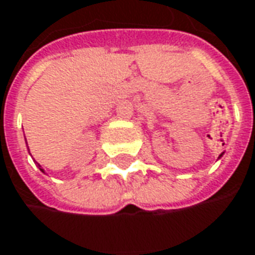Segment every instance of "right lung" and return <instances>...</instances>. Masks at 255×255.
<instances>
[{
	"mask_svg": "<svg viewBox=\"0 0 255 255\" xmlns=\"http://www.w3.org/2000/svg\"><path fill=\"white\" fill-rule=\"evenodd\" d=\"M26 144H27V143H26ZM38 166H40V165H38ZM40 169H41V168H40ZM41 171H43V169H41Z\"/></svg>",
	"mask_w": 255,
	"mask_h": 255,
	"instance_id": "add662e5",
	"label": "right lung"
}]
</instances>
